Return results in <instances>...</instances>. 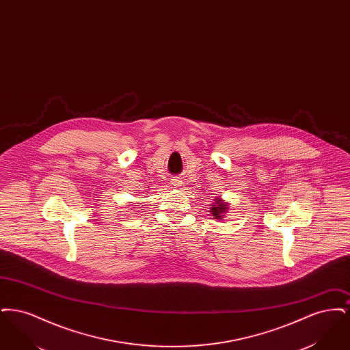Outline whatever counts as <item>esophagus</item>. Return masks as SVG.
<instances>
[{
	"mask_svg": "<svg viewBox=\"0 0 350 350\" xmlns=\"http://www.w3.org/2000/svg\"><path fill=\"white\" fill-rule=\"evenodd\" d=\"M173 183H174V186H177V187H178V186H180V185H181V183H180V181H176V180H174V181H173Z\"/></svg>",
	"mask_w": 350,
	"mask_h": 350,
	"instance_id": "esophagus-1",
	"label": "esophagus"
}]
</instances>
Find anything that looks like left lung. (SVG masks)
Instances as JSON below:
<instances>
[{
    "instance_id": "8db88e82",
    "label": "left lung",
    "mask_w": 350,
    "mask_h": 350,
    "mask_svg": "<svg viewBox=\"0 0 350 350\" xmlns=\"http://www.w3.org/2000/svg\"><path fill=\"white\" fill-rule=\"evenodd\" d=\"M227 210H228V203L223 202L221 198H217L215 203L213 204V207L210 210V213L213 214L214 219H223L224 214L227 213Z\"/></svg>"
}]
</instances>
